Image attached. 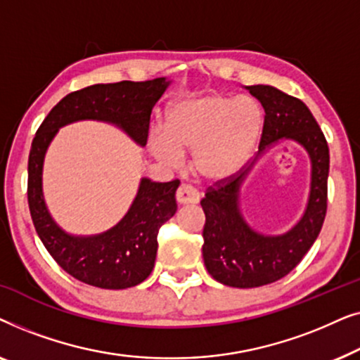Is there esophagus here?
<instances>
[{"mask_svg":"<svg viewBox=\"0 0 360 360\" xmlns=\"http://www.w3.org/2000/svg\"><path fill=\"white\" fill-rule=\"evenodd\" d=\"M175 196L179 205H196L200 201V195L190 185H180Z\"/></svg>","mask_w":360,"mask_h":360,"instance_id":"1","label":"esophagus"}]
</instances>
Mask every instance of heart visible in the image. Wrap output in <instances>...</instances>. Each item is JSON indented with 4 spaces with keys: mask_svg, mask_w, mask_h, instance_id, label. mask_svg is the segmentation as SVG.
<instances>
[{
    "mask_svg": "<svg viewBox=\"0 0 360 360\" xmlns=\"http://www.w3.org/2000/svg\"><path fill=\"white\" fill-rule=\"evenodd\" d=\"M265 115L250 96L219 93L184 98L165 112L164 134L152 132L150 154L167 167H176L191 152L196 179L219 184L238 174L257 149Z\"/></svg>",
    "mask_w": 360,
    "mask_h": 360,
    "instance_id": "1",
    "label": "heart"
}]
</instances>
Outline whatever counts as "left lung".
I'll list each match as a JSON object with an SVG mask.
<instances>
[{
	"label": "left lung",
	"instance_id": "1",
	"mask_svg": "<svg viewBox=\"0 0 360 360\" xmlns=\"http://www.w3.org/2000/svg\"><path fill=\"white\" fill-rule=\"evenodd\" d=\"M244 88L257 98L265 111L259 152L236 179L210 188L201 200L206 216L205 267L214 280L234 288L274 283L302 262L326 216L329 174L328 142L308 106L275 86ZM280 141H295L309 154L312 165L310 191L304 213L292 229L280 235H265L245 219L240 190L255 164Z\"/></svg>",
	"mask_w": 360,
	"mask_h": 360
}]
</instances>
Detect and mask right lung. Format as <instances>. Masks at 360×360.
<instances>
[{"mask_svg":"<svg viewBox=\"0 0 360 360\" xmlns=\"http://www.w3.org/2000/svg\"><path fill=\"white\" fill-rule=\"evenodd\" d=\"M172 83L169 78L91 85L62 98L39 127L27 165V200L32 223L53 260L83 283L106 290L136 287L155 264L159 228L176 213L180 181L165 184L142 176L126 214L98 234L67 233L53 219L44 196V160L60 127L78 121L106 122L139 147L147 144L152 108Z\"/></svg>","mask_w":360,"mask_h":360,"instance_id":"1","label":"right lung"}]
</instances>
